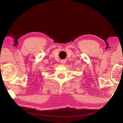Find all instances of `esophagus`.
<instances>
[{
  "label": "esophagus",
  "mask_w": 123,
  "mask_h": 123,
  "mask_svg": "<svg viewBox=\"0 0 123 123\" xmlns=\"http://www.w3.org/2000/svg\"><path fill=\"white\" fill-rule=\"evenodd\" d=\"M60 62H61V63L63 65V64H64L65 63H66V60H65V59H63V60H61V61H60Z\"/></svg>",
  "instance_id": "obj_1"
}]
</instances>
